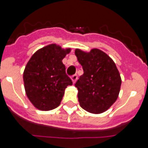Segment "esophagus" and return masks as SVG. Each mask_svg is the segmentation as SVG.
<instances>
[{
  "instance_id": "34e87169",
  "label": "esophagus",
  "mask_w": 148,
  "mask_h": 148,
  "mask_svg": "<svg viewBox=\"0 0 148 148\" xmlns=\"http://www.w3.org/2000/svg\"><path fill=\"white\" fill-rule=\"evenodd\" d=\"M71 79L73 83H74L76 82V80L77 79V74H74V75H72L71 77Z\"/></svg>"
}]
</instances>
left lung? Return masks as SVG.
<instances>
[{"mask_svg": "<svg viewBox=\"0 0 148 148\" xmlns=\"http://www.w3.org/2000/svg\"><path fill=\"white\" fill-rule=\"evenodd\" d=\"M83 66V74L76 82L78 101L83 110L99 114L115 102L120 92L121 79L113 60L99 49L86 53L75 50Z\"/></svg>", "mask_w": 148, "mask_h": 148, "instance_id": "obj_1", "label": "left lung"}]
</instances>
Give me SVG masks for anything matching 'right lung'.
Listing matches in <instances>:
<instances>
[{
  "mask_svg": "<svg viewBox=\"0 0 148 148\" xmlns=\"http://www.w3.org/2000/svg\"><path fill=\"white\" fill-rule=\"evenodd\" d=\"M71 51L55 44L38 50L32 56L24 71L27 96L40 110H53L60 104L68 86L72 81L62 60Z\"/></svg>",
  "mask_w": 148,
  "mask_h": 148,
  "instance_id": "right-lung-1",
  "label": "right lung"
}]
</instances>
